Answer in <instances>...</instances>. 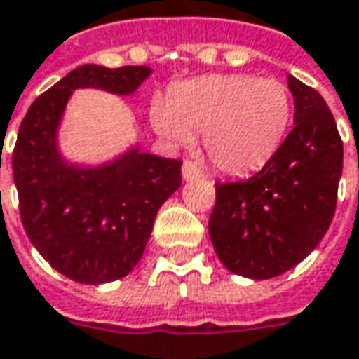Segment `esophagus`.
<instances>
[{"mask_svg": "<svg viewBox=\"0 0 359 359\" xmlns=\"http://www.w3.org/2000/svg\"><path fill=\"white\" fill-rule=\"evenodd\" d=\"M182 175H184L185 182H191V180H197L203 175V170L197 166V162H193V160H185L184 166H182Z\"/></svg>", "mask_w": 359, "mask_h": 359, "instance_id": "1", "label": "esophagus"}]
</instances>
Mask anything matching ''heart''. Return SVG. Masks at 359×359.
Instances as JSON below:
<instances>
[{
    "instance_id": "obj_1",
    "label": "heart",
    "mask_w": 359,
    "mask_h": 359,
    "mask_svg": "<svg viewBox=\"0 0 359 359\" xmlns=\"http://www.w3.org/2000/svg\"><path fill=\"white\" fill-rule=\"evenodd\" d=\"M288 86L253 75H207L177 85L168 104L152 108V123L170 143L203 133L212 166L230 175L257 172L280 149L292 121Z\"/></svg>"
}]
</instances>
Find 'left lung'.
Segmentation results:
<instances>
[{
  "mask_svg": "<svg viewBox=\"0 0 359 359\" xmlns=\"http://www.w3.org/2000/svg\"><path fill=\"white\" fill-rule=\"evenodd\" d=\"M294 129L255 175L216 185L208 233L222 265L253 280L286 273L329 230L340 174L342 139L323 96L288 75Z\"/></svg>",
  "mask_w": 359,
  "mask_h": 359,
  "instance_id": "left-lung-1",
  "label": "left lung"
}]
</instances>
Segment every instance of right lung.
<instances>
[{"label":"right lung","instance_id":"add662e5","mask_svg":"<svg viewBox=\"0 0 359 359\" xmlns=\"http://www.w3.org/2000/svg\"><path fill=\"white\" fill-rule=\"evenodd\" d=\"M147 65H81L40 94L21 121L13 180L25 232L38 253L81 284L118 280L143 257L158 208L182 185V160L135 147L110 164L81 168L57 151V127L73 90L131 94Z\"/></svg>","mask_w":359,"mask_h":359}]
</instances>
